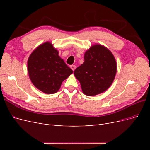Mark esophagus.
I'll use <instances>...</instances> for the list:
<instances>
[{
    "mask_svg": "<svg viewBox=\"0 0 150 150\" xmlns=\"http://www.w3.org/2000/svg\"><path fill=\"white\" fill-rule=\"evenodd\" d=\"M71 68L72 69V70L74 71L75 70V69H76V66H74V65H72V66H71Z\"/></svg>",
    "mask_w": 150,
    "mask_h": 150,
    "instance_id": "1",
    "label": "esophagus"
}]
</instances>
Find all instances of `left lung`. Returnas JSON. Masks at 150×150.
<instances>
[{
	"mask_svg": "<svg viewBox=\"0 0 150 150\" xmlns=\"http://www.w3.org/2000/svg\"><path fill=\"white\" fill-rule=\"evenodd\" d=\"M116 71V62L111 52L102 45L96 44L86 51L84 63L76 68L74 74L83 93L92 96L110 87Z\"/></svg>",
	"mask_w": 150,
	"mask_h": 150,
	"instance_id": "8db88e82",
	"label": "left lung"
}]
</instances>
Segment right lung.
Listing matches in <instances>:
<instances>
[{
    "label": "right lung",
    "mask_w": 150,
    "mask_h": 150,
    "mask_svg": "<svg viewBox=\"0 0 150 150\" xmlns=\"http://www.w3.org/2000/svg\"><path fill=\"white\" fill-rule=\"evenodd\" d=\"M58 54L53 45L46 42L36 48L28 59L30 79L35 88L46 94L57 92L64 80L72 73Z\"/></svg>",
    "instance_id": "obj_1"
}]
</instances>
